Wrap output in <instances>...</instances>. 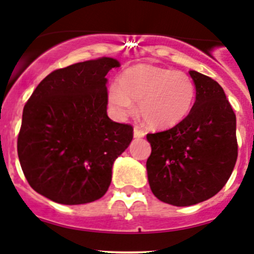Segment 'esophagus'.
<instances>
[{"label":"esophagus","mask_w":254,"mask_h":254,"mask_svg":"<svg viewBox=\"0 0 254 254\" xmlns=\"http://www.w3.org/2000/svg\"><path fill=\"white\" fill-rule=\"evenodd\" d=\"M143 136H145V132L139 128V127H134V128H133V137H134V138H142Z\"/></svg>","instance_id":"34e87169"}]
</instances>
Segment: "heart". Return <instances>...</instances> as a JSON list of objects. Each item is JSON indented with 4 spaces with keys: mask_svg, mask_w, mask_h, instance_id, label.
I'll return each mask as SVG.
<instances>
[{
    "mask_svg": "<svg viewBox=\"0 0 254 254\" xmlns=\"http://www.w3.org/2000/svg\"><path fill=\"white\" fill-rule=\"evenodd\" d=\"M120 87L108 92L111 106L120 115H132L139 102V113L146 125L156 129L171 128L191 111L195 85L188 74L151 64L126 69L120 76Z\"/></svg>",
    "mask_w": 254,
    "mask_h": 254,
    "instance_id": "heart-1",
    "label": "heart"
}]
</instances>
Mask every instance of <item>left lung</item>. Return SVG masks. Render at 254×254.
Wrapping results in <instances>:
<instances>
[{
  "label": "left lung",
  "mask_w": 254,
  "mask_h": 254,
  "mask_svg": "<svg viewBox=\"0 0 254 254\" xmlns=\"http://www.w3.org/2000/svg\"><path fill=\"white\" fill-rule=\"evenodd\" d=\"M195 103L173 128L148 133L146 162L153 195L164 203L190 206L210 199L232 175L238 156L233 108L214 79L189 71Z\"/></svg>",
  "instance_id": "left-lung-1"
}]
</instances>
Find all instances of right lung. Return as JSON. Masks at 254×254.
I'll list each match as a JSON object with an SVG mask.
<instances>
[{
    "label": "right lung",
    "mask_w": 254,
    "mask_h": 254,
    "mask_svg": "<svg viewBox=\"0 0 254 254\" xmlns=\"http://www.w3.org/2000/svg\"><path fill=\"white\" fill-rule=\"evenodd\" d=\"M121 64L98 58L69 65L40 81L22 112L17 153L36 192L65 205L103 196L112 167L133 138L129 125L107 115L106 75Z\"/></svg>",
    "instance_id": "obj_1"
}]
</instances>
